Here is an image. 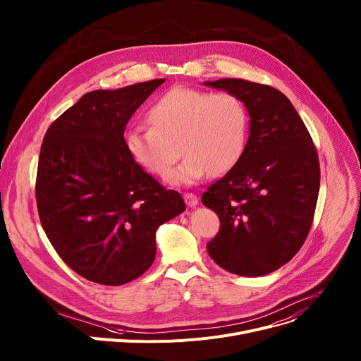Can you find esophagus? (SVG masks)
<instances>
[{
    "label": "esophagus",
    "mask_w": 361,
    "mask_h": 361,
    "mask_svg": "<svg viewBox=\"0 0 361 361\" xmlns=\"http://www.w3.org/2000/svg\"><path fill=\"white\" fill-rule=\"evenodd\" d=\"M184 202L187 203V206L195 207V206H197L199 199H197V196L195 193H184Z\"/></svg>",
    "instance_id": "obj_1"
}]
</instances>
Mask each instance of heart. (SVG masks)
<instances>
[{
	"label": "heart",
	"instance_id": "obj_1",
	"mask_svg": "<svg viewBox=\"0 0 361 361\" xmlns=\"http://www.w3.org/2000/svg\"><path fill=\"white\" fill-rule=\"evenodd\" d=\"M147 120L149 126L133 128L126 135L128 151L143 170L161 178L181 151L184 158L170 176L176 184L221 176L245 149L248 111L229 91L176 87L151 106Z\"/></svg>",
	"mask_w": 361,
	"mask_h": 361
}]
</instances>
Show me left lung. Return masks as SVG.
I'll use <instances>...</instances> for the list:
<instances>
[{
	"label": "left lung",
	"mask_w": 361,
	"mask_h": 361,
	"mask_svg": "<svg viewBox=\"0 0 361 361\" xmlns=\"http://www.w3.org/2000/svg\"><path fill=\"white\" fill-rule=\"evenodd\" d=\"M206 85L238 95L251 116L241 158L202 195L221 221L206 248L229 273L269 274L298 254L314 222L321 181L315 143L274 87L236 78Z\"/></svg>",
	"instance_id": "obj_1"
}]
</instances>
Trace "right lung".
<instances>
[{"mask_svg":"<svg viewBox=\"0 0 361 361\" xmlns=\"http://www.w3.org/2000/svg\"><path fill=\"white\" fill-rule=\"evenodd\" d=\"M164 81L87 92L43 137L40 224L62 261L90 281L120 286L142 276L155 259L158 226L185 209L180 193L133 161L123 136L132 114Z\"/></svg>","mask_w":361,"mask_h":361,"instance_id":"obj_1","label":"right lung"}]
</instances>
